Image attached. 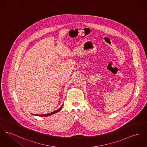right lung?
Instances as JSON below:
<instances>
[{"label": "right lung", "instance_id": "add662e5", "mask_svg": "<svg viewBox=\"0 0 147 147\" xmlns=\"http://www.w3.org/2000/svg\"><path fill=\"white\" fill-rule=\"evenodd\" d=\"M63 105H62L59 109H57V110L56 111H54V112H52V113H47V114H44V115H36V114H32V115H36V116H42V117H46V116H50V115H53V114H54V113H57V112H59L61 109V108L63 107Z\"/></svg>", "mask_w": 147, "mask_h": 147}]
</instances>
